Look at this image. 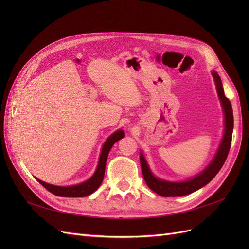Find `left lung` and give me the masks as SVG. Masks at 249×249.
<instances>
[{
  "instance_id": "8db88e82",
  "label": "left lung",
  "mask_w": 249,
  "mask_h": 249,
  "mask_svg": "<svg viewBox=\"0 0 249 249\" xmlns=\"http://www.w3.org/2000/svg\"><path fill=\"white\" fill-rule=\"evenodd\" d=\"M212 76L214 78L218 96L221 102V106L224 113V134L222 140L220 142L219 148L214 157V159L209 164V166L201 171L199 175L194 177L185 182H168L161 178H156L152 171H150L147 162L144 156L140 153V164L142 169V175L144 178L146 185L157 194L161 195L163 197H173V196H184V195L190 194L194 191L200 189L201 187L206 186L208 183L212 180L217 175L223 164L227 160L231 144V135L233 129V116H232V108L230 100L224 95V90L222 87L221 79L216 71H212Z\"/></svg>"
}]
</instances>
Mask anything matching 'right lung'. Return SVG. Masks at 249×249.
<instances>
[{
    "label": "right lung",
    "instance_id": "obj_1",
    "mask_svg": "<svg viewBox=\"0 0 249 249\" xmlns=\"http://www.w3.org/2000/svg\"><path fill=\"white\" fill-rule=\"evenodd\" d=\"M124 137V133L123 130H118L113 133L111 136L104 143L101 156H100V161L97 164V168L94 172V175L87 179L86 182L74 185V186H67V187H61V186H55L51 185L48 183H44L42 180L37 178V180L46 188L47 190L52 192L53 194L58 195V196L62 197H84L87 195L93 193L97 188H99L103 182L104 175H105V168H106V162L108 154L110 152L111 147L113 146L115 142L120 140Z\"/></svg>",
    "mask_w": 249,
    "mask_h": 249
}]
</instances>
